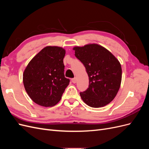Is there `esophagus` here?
Instances as JSON below:
<instances>
[{
  "label": "esophagus",
  "mask_w": 149,
  "mask_h": 149,
  "mask_svg": "<svg viewBox=\"0 0 149 149\" xmlns=\"http://www.w3.org/2000/svg\"><path fill=\"white\" fill-rule=\"evenodd\" d=\"M72 82H73V83H76V78H74L72 79Z\"/></svg>",
  "instance_id": "obj_1"
}]
</instances>
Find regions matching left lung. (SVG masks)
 I'll list each match as a JSON object with an SVG mask.
<instances>
[{"label": "left lung", "instance_id": "8db88e82", "mask_svg": "<svg viewBox=\"0 0 149 149\" xmlns=\"http://www.w3.org/2000/svg\"><path fill=\"white\" fill-rule=\"evenodd\" d=\"M73 49L89 77V87L79 93L81 97L90 107L105 106L114 100L120 88L122 68L119 61L97 44L76 47Z\"/></svg>", "mask_w": 149, "mask_h": 149}]
</instances>
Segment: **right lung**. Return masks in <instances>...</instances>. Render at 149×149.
Masks as SVG:
<instances>
[{"label":"right lung","mask_w":149,"mask_h":149,"mask_svg":"<svg viewBox=\"0 0 149 149\" xmlns=\"http://www.w3.org/2000/svg\"><path fill=\"white\" fill-rule=\"evenodd\" d=\"M61 47H45L31 60L24 72L25 91L33 102L44 107L55 106L70 83L65 77Z\"/></svg>","instance_id":"add662e5"}]
</instances>
